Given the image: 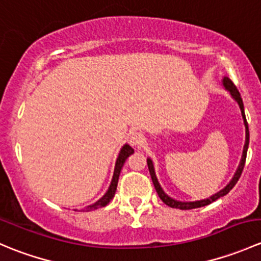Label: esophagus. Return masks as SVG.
Segmentation results:
<instances>
[{
	"mask_svg": "<svg viewBox=\"0 0 261 261\" xmlns=\"http://www.w3.org/2000/svg\"><path fill=\"white\" fill-rule=\"evenodd\" d=\"M130 144L136 149H141L145 144V138L141 133H138V131H134L130 135Z\"/></svg>",
	"mask_w": 261,
	"mask_h": 261,
	"instance_id": "esophagus-1",
	"label": "esophagus"
}]
</instances>
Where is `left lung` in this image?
I'll return each mask as SVG.
<instances>
[{
    "mask_svg": "<svg viewBox=\"0 0 261 261\" xmlns=\"http://www.w3.org/2000/svg\"><path fill=\"white\" fill-rule=\"evenodd\" d=\"M222 86L223 88L226 89L227 92H230L231 97H232L233 99L236 101V103L239 105V107H240V111H241V116H243V120H244V125H245V144H244V149H243V155H241V159H240V163H239V167L238 169H236L235 174H233V177L231 178V180L228 181L227 184H226L225 187H223L221 191H218L217 193L212 194L211 197H208V198H204V199H201V201H178V199L175 198H172L170 196H168L167 193L164 192V189L162 188V186H160L159 180H158L156 178V174H155V168H154V163H152V160L150 159V158H147L146 162H147V168H149V172H150V175H151V180L152 183H154V187L155 189H156L158 194H159L160 199H162L163 202H164L167 206L172 207V208H179V210H193V208H199V207H203V206H207V204L212 203V202H215L216 199L221 198V197L226 196V194L228 193V192L231 191V189L235 187V184L238 183L239 178H240L241 173H243V169H244V165H245V160H246V152H247V147H249V126H247V122H246V117H245V111H244V103H243V99H241V96L240 93H239L238 88L235 87V84L232 83V81L230 80L228 77H223L222 78Z\"/></svg>",
    "mask_w": 261,
    "mask_h": 261,
    "instance_id": "left-lung-1",
    "label": "left lung"
}]
</instances>
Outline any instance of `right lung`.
<instances>
[{"label": "right lung", "mask_w": 261, "mask_h": 261, "mask_svg": "<svg viewBox=\"0 0 261 261\" xmlns=\"http://www.w3.org/2000/svg\"><path fill=\"white\" fill-rule=\"evenodd\" d=\"M133 152H134V149L130 145H128V144H125V145L121 147L120 152H118L117 159H116V164H115L114 175H112V180H111V183H110V187H109V189H107V192L103 194V196L101 197V198L98 199V201L94 202L93 204H89V206L84 207V208H82L81 211H83V212L93 211V210L101 208V207L107 206V204L110 203V201L114 198V196L116 193V189H117L118 177H120V173H121V169H122V167H123V163L126 162V159H127V158L130 156L131 154H133Z\"/></svg>", "instance_id": "obj_1"}]
</instances>
